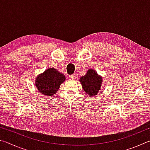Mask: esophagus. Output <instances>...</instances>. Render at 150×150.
<instances>
[{
  "label": "esophagus",
  "mask_w": 150,
  "mask_h": 150,
  "mask_svg": "<svg viewBox=\"0 0 150 150\" xmlns=\"http://www.w3.org/2000/svg\"><path fill=\"white\" fill-rule=\"evenodd\" d=\"M76 77H77V76H76L75 74H73V75H69V78L70 79H75Z\"/></svg>",
  "instance_id": "esophagus-1"
}]
</instances>
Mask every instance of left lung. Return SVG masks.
<instances>
[{"instance_id":"obj_1","label":"left lung","mask_w":150,"mask_h":150,"mask_svg":"<svg viewBox=\"0 0 150 150\" xmlns=\"http://www.w3.org/2000/svg\"><path fill=\"white\" fill-rule=\"evenodd\" d=\"M79 81L83 89L90 96L97 95L102 84V77L93 69L88 70L85 75L80 78Z\"/></svg>"}]
</instances>
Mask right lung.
Segmentation results:
<instances>
[{"label":"right lung","instance_id":"1","mask_svg":"<svg viewBox=\"0 0 150 150\" xmlns=\"http://www.w3.org/2000/svg\"><path fill=\"white\" fill-rule=\"evenodd\" d=\"M65 80V75L57 69L50 68L38 76L35 81V87L42 94L52 96L57 93L60 85Z\"/></svg>","mask_w":150,"mask_h":150}]
</instances>
